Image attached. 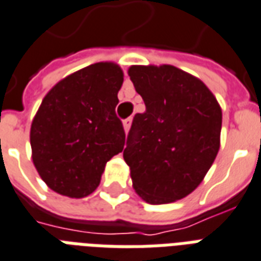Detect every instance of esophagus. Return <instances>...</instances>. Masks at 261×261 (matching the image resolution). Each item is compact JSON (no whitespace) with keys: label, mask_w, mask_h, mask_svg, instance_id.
I'll return each mask as SVG.
<instances>
[{"label":"esophagus","mask_w":261,"mask_h":261,"mask_svg":"<svg viewBox=\"0 0 261 261\" xmlns=\"http://www.w3.org/2000/svg\"><path fill=\"white\" fill-rule=\"evenodd\" d=\"M131 122H133V119H131V117H128V119H126V120H123V127H124V131H126V133H128V130H130Z\"/></svg>","instance_id":"esophagus-1"}]
</instances>
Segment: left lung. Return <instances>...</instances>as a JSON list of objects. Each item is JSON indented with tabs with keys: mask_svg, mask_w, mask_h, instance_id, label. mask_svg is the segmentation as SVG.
Wrapping results in <instances>:
<instances>
[{
	"mask_svg": "<svg viewBox=\"0 0 261 261\" xmlns=\"http://www.w3.org/2000/svg\"><path fill=\"white\" fill-rule=\"evenodd\" d=\"M128 76L146 107L134 116L123 152L133 188L149 204L180 200L218 154L220 105L198 77L174 65H133Z\"/></svg>",
	"mask_w": 261,
	"mask_h": 261,
	"instance_id": "left-lung-1",
	"label": "left lung"
}]
</instances>
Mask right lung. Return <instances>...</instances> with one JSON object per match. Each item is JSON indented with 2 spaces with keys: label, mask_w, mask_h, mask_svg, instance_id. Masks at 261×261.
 <instances>
[{
  "label": "right lung",
  "mask_w": 261,
  "mask_h": 261,
  "mask_svg": "<svg viewBox=\"0 0 261 261\" xmlns=\"http://www.w3.org/2000/svg\"><path fill=\"white\" fill-rule=\"evenodd\" d=\"M123 71L95 63L51 87L34 117L30 142L42 180L61 196L82 198L98 188L105 164L124 148L116 116Z\"/></svg>",
  "instance_id": "add662e5"
}]
</instances>
